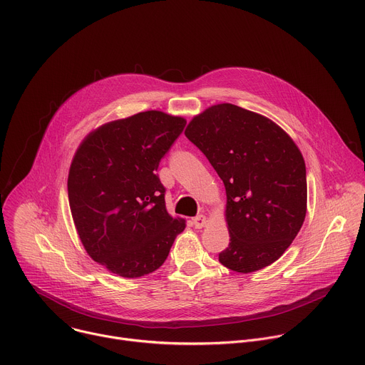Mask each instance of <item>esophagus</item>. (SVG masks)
<instances>
[{
  "label": "esophagus",
  "instance_id": "1",
  "mask_svg": "<svg viewBox=\"0 0 365 365\" xmlns=\"http://www.w3.org/2000/svg\"><path fill=\"white\" fill-rule=\"evenodd\" d=\"M192 224H193L195 228L200 230V228H203V227L207 225V220H206L205 215H197V217H195V218L192 220Z\"/></svg>",
  "mask_w": 365,
  "mask_h": 365
}]
</instances>
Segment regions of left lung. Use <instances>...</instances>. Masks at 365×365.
<instances>
[{
	"mask_svg": "<svg viewBox=\"0 0 365 365\" xmlns=\"http://www.w3.org/2000/svg\"><path fill=\"white\" fill-rule=\"evenodd\" d=\"M185 135L225 185L230 245L220 263L244 274L273 264L307 210L306 166L296 143L270 118L232 103L195 115Z\"/></svg>",
	"mask_w": 365,
	"mask_h": 365,
	"instance_id": "8db88e82",
	"label": "left lung"
}]
</instances>
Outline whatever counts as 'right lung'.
Wrapping results in <instances>:
<instances>
[{"instance_id":"add662e5","label":"right lung","mask_w":365,"mask_h":365,"mask_svg":"<svg viewBox=\"0 0 365 365\" xmlns=\"http://www.w3.org/2000/svg\"><path fill=\"white\" fill-rule=\"evenodd\" d=\"M185 125L163 111L138 113L92 130L73 155L68 196L76 232L93 262L117 276L158 270L186 227L168 212L155 175Z\"/></svg>"}]
</instances>
